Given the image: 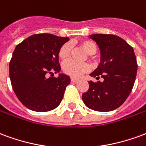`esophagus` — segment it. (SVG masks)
<instances>
[{
	"instance_id": "obj_1",
	"label": "esophagus",
	"mask_w": 146,
	"mask_h": 146,
	"mask_svg": "<svg viewBox=\"0 0 146 146\" xmlns=\"http://www.w3.org/2000/svg\"><path fill=\"white\" fill-rule=\"evenodd\" d=\"M79 80L76 79V78H74V77H71V82H73V83H76Z\"/></svg>"
}]
</instances>
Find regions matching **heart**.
I'll return each mask as SVG.
<instances>
[{
    "mask_svg": "<svg viewBox=\"0 0 146 146\" xmlns=\"http://www.w3.org/2000/svg\"><path fill=\"white\" fill-rule=\"evenodd\" d=\"M80 44L82 47L83 49L85 51L87 54H92L95 53L97 50V47L95 43L89 40H83L80 42ZM71 44L70 43L64 44L59 49L58 56L62 60H66L69 58L71 52ZM62 70L64 73L68 75L74 77L80 76L82 73L88 72L89 70V66L86 63H80L76 62L75 61L69 60L65 62L62 65Z\"/></svg>",
    "mask_w": 146,
    "mask_h": 146,
    "instance_id": "heart-1",
    "label": "heart"
}]
</instances>
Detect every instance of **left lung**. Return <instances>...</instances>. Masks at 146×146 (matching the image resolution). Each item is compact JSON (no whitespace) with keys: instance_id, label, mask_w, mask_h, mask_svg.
Returning a JSON list of instances; mask_svg holds the SVG:
<instances>
[{"instance_id":"1","label":"left lung","mask_w":146,"mask_h":146,"mask_svg":"<svg viewBox=\"0 0 146 146\" xmlns=\"http://www.w3.org/2000/svg\"><path fill=\"white\" fill-rule=\"evenodd\" d=\"M100 50V63L90 76L103 81H88V92L82 95L84 103L91 110L110 112L119 107L131 92L138 65L131 46L116 35L92 34Z\"/></svg>"}]
</instances>
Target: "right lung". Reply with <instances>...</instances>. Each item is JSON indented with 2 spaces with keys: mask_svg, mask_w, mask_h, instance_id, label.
<instances>
[{
  "mask_svg": "<svg viewBox=\"0 0 146 146\" xmlns=\"http://www.w3.org/2000/svg\"><path fill=\"white\" fill-rule=\"evenodd\" d=\"M69 40L39 33L16 46L9 63L10 80L15 94L29 110L47 112L60 104L70 77L59 73L58 51ZM53 72L59 73L58 78L47 77Z\"/></svg>",
  "mask_w": 146,
  "mask_h": 146,
  "instance_id": "add662e5",
  "label": "right lung"
}]
</instances>
